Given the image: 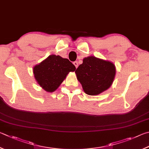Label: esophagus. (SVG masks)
I'll list each match as a JSON object with an SVG mask.
<instances>
[{
    "mask_svg": "<svg viewBox=\"0 0 149 149\" xmlns=\"http://www.w3.org/2000/svg\"><path fill=\"white\" fill-rule=\"evenodd\" d=\"M73 64H74V65L75 66V67L77 68L78 67V62L77 61H74L73 62Z\"/></svg>",
    "mask_w": 149,
    "mask_h": 149,
    "instance_id": "1",
    "label": "esophagus"
}]
</instances>
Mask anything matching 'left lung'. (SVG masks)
Here are the masks:
<instances>
[{"label":"left lung","mask_w":149,"mask_h":149,"mask_svg":"<svg viewBox=\"0 0 149 149\" xmlns=\"http://www.w3.org/2000/svg\"><path fill=\"white\" fill-rule=\"evenodd\" d=\"M86 93L98 95L111 86L116 73L114 65L94 56L85 57L75 70Z\"/></svg>","instance_id":"left-lung-1"}]
</instances>
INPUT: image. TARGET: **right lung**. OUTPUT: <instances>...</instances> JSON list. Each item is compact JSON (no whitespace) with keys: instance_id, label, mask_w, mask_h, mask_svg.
Listing matches in <instances>:
<instances>
[{"instance_id":"add662e5","label":"right lung","mask_w":149,"mask_h":149,"mask_svg":"<svg viewBox=\"0 0 149 149\" xmlns=\"http://www.w3.org/2000/svg\"><path fill=\"white\" fill-rule=\"evenodd\" d=\"M76 67L68 59L51 55L33 68L35 78L38 84L46 92H53Z\"/></svg>"}]
</instances>
